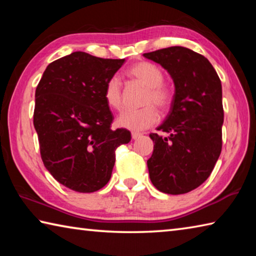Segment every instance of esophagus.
I'll use <instances>...</instances> for the list:
<instances>
[{
	"instance_id": "obj_1",
	"label": "esophagus",
	"mask_w": 256,
	"mask_h": 256,
	"mask_svg": "<svg viewBox=\"0 0 256 256\" xmlns=\"http://www.w3.org/2000/svg\"><path fill=\"white\" fill-rule=\"evenodd\" d=\"M140 136H141V133L132 132V138H133V140H136V138H138Z\"/></svg>"
}]
</instances>
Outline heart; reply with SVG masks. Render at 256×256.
I'll list each match as a JSON object with an SVG mask.
<instances>
[{
  "label": "heart",
  "mask_w": 256,
  "mask_h": 256,
  "mask_svg": "<svg viewBox=\"0 0 256 256\" xmlns=\"http://www.w3.org/2000/svg\"><path fill=\"white\" fill-rule=\"evenodd\" d=\"M128 76L138 84L144 86L146 92L144 96V107L140 110H128L120 112L116 118V124L131 131H144L158 123L159 112L151 103L160 110H166L172 102V92L168 86L162 84L164 74L154 64L142 60L132 66L128 70ZM104 98L107 106L118 110L122 107V82L118 76L108 79L104 89Z\"/></svg>",
  "instance_id": "obj_1"
}]
</instances>
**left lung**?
<instances>
[{
    "label": "left lung",
    "instance_id": "1",
    "mask_svg": "<svg viewBox=\"0 0 256 256\" xmlns=\"http://www.w3.org/2000/svg\"><path fill=\"white\" fill-rule=\"evenodd\" d=\"M170 73L175 94L170 110L151 133L154 152L146 162L151 183L160 192L184 194L210 176L222 152L224 124L222 81L211 63L186 47L144 54Z\"/></svg>",
    "mask_w": 256,
    "mask_h": 256
}]
</instances>
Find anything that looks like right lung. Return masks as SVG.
<instances>
[{"label":"right lung","mask_w":256,"mask_h":256,"mask_svg":"<svg viewBox=\"0 0 256 256\" xmlns=\"http://www.w3.org/2000/svg\"><path fill=\"white\" fill-rule=\"evenodd\" d=\"M125 63L73 52L48 64L34 94V126L44 166L66 188L92 193L110 180L115 150L131 141L112 131L104 98L108 79Z\"/></svg>","instance_id":"right-lung-1"}]
</instances>
